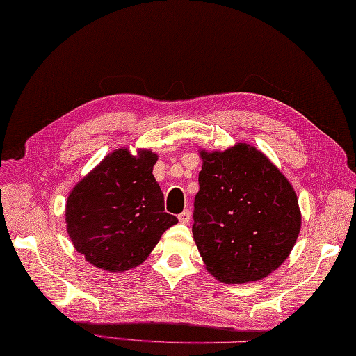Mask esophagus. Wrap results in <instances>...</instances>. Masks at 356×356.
Masks as SVG:
<instances>
[{"instance_id":"esophagus-1","label":"esophagus","mask_w":356,"mask_h":356,"mask_svg":"<svg viewBox=\"0 0 356 356\" xmlns=\"http://www.w3.org/2000/svg\"><path fill=\"white\" fill-rule=\"evenodd\" d=\"M178 220H179V222L187 224L188 221H191V210L186 209L183 213H179V215H178Z\"/></svg>"}]
</instances>
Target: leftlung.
Instances as JSON below:
<instances>
[{"label": "left lung", "instance_id": "obj_1", "mask_svg": "<svg viewBox=\"0 0 356 356\" xmlns=\"http://www.w3.org/2000/svg\"><path fill=\"white\" fill-rule=\"evenodd\" d=\"M200 156L192 234L207 272L226 284L266 278L284 263L300 235L292 184L250 144L201 149Z\"/></svg>", "mask_w": 356, "mask_h": 356}]
</instances>
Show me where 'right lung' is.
Listing matches in <instances>:
<instances>
[{
  "label": "right lung",
  "mask_w": 356,
  "mask_h": 356,
  "mask_svg": "<svg viewBox=\"0 0 356 356\" xmlns=\"http://www.w3.org/2000/svg\"><path fill=\"white\" fill-rule=\"evenodd\" d=\"M158 155L127 147L113 150L78 181L66 202L72 244L98 269L124 272L144 263L177 216L164 212L154 177Z\"/></svg>",
  "instance_id": "1"
}]
</instances>
